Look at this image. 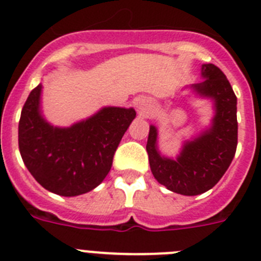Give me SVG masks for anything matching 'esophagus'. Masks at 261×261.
I'll use <instances>...</instances> for the list:
<instances>
[{"mask_svg":"<svg viewBox=\"0 0 261 261\" xmlns=\"http://www.w3.org/2000/svg\"><path fill=\"white\" fill-rule=\"evenodd\" d=\"M136 107H137V111H140V112H146L147 110H150L151 105L146 99H137Z\"/></svg>","mask_w":261,"mask_h":261,"instance_id":"34e87169","label":"esophagus"}]
</instances>
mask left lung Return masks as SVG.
I'll return each instance as SVG.
<instances>
[{"label": "left lung", "instance_id": "8db88e82", "mask_svg": "<svg viewBox=\"0 0 261 261\" xmlns=\"http://www.w3.org/2000/svg\"><path fill=\"white\" fill-rule=\"evenodd\" d=\"M205 78L191 89L214 102L212 126L192 141H186L176 159L161 155L156 146V128L150 125L146 151L151 172L167 190L184 196H196L213 188L229 168L238 145L237 96L220 68L205 64Z\"/></svg>", "mask_w": 261, "mask_h": 261}]
</instances>
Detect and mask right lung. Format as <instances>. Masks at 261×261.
I'll use <instances>...</instances> for the list:
<instances>
[{
    "instance_id": "add662e5",
    "label": "right lung",
    "mask_w": 261,
    "mask_h": 261,
    "mask_svg": "<svg viewBox=\"0 0 261 261\" xmlns=\"http://www.w3.org/2000/svg\"><path fill=\"white\" fill-rule=\"evenodd\" d=\"M40 95L41 85H38L20 114L18 144L23 162L49 192L66 197L90 192L110 172L136 111L105 107L69 128H59L41 115Z\"/></svg>"
}]
</instances>
